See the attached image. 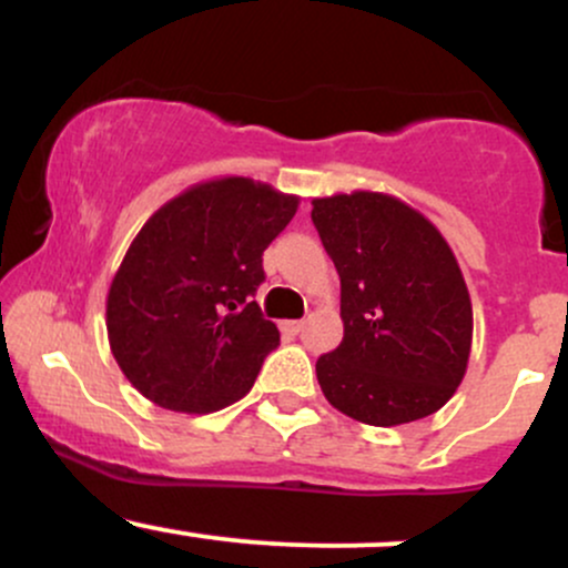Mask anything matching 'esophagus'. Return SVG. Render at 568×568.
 Returning a JSON list of instances; mask_svg holds the SVG:
<instances>
[{
    "label": "esophagus",
    "instance_id": "1",
    "mask_svg": "<svg viewBox=\"0 0 568 568\" xmlns=\"http://www.w3.org/2000/svg\"><path fill=\"white\" fill-rule=\"evenodd\" d=\"M302 328H304V321H285L283 323V331H285V334H291V336H296Z\"/></svg>",
    "mask_w": 568,
    "mask_h": 568
}]
</instances>
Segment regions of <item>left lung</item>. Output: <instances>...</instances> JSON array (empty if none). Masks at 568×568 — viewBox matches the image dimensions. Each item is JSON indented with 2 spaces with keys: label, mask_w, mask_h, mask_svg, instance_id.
Instances as JSON below:
<instances>
[{
  "label": "left lung",
  "mask_w": 568,
  "mask_h": 568,
  "mask_svg": "<svg viewBox=\"0 0 568 568\" xmlns=\"http://www.w3.org/2000/svg\"><path fill=\"white\" fill-rule=\"evenodd\" d=\"M342 280V344L317 361L325 400L397 427L452 400L473 347V304L452 245L416 207L357 189L312 200Z\"/></svg>",
  "instance_id": "left-lung-1"
}]
</instances>
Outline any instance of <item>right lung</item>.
<instances>
[{
  "instance_id": "right-lung-1",
  "label": "right lung",
  "mask_w": 568,
  "mask_h": 568,
  "mask_svg": "<svg viewBox=\"0 0 568 568\" xmlns=\"http://www.w3.org/2000/svg\"><path fill=\"white\" fill-rule=\"evenodd\" d=\"M296 207V194L224 175L149 216L106 296L109 347L143 397L211 414L251 393L280 344L251 296L264 283L262 253Z\"/></svg>"
}]
</instances>
